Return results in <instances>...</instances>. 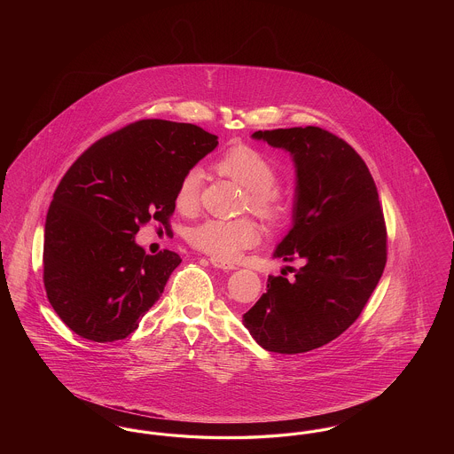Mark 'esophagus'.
<instances>
[{
    "instance_id": "1",
    "label": "esophagus",
    "mask_w": 454,
    "mask_h": 454,
    "mask_svg": "<svg viewBox=\"0 0 454 454\" xmlns=\"http://www.w3.org/2000/svg\"><path fill=\"white\" fill-rule=\"evenodd\" d=\"M211 263H213L215 267H217V269H223V270H233V269H237L235 263L226 262V260L215 259V257H211Z\"/></svg>"
}]
</instances>
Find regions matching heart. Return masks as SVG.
Returning <instances> with one entry per match:
<instances>
[{
    "instance_id": "b5f03b06",
    "label": "heart",
    "mask_w": 454,
    "mask_h": 454,
    "mask_svg": "<svg viewBox=\"0 0 454 454\" xmlns=\"http://www.w3.org/2000/svg\"><path fill=\"white\" fill-rule=\"evenodd\" d=\"M216 168L247 191L243 207L263 223L276 226L289 216L291 197L276 184L279 172L263 153L247 145H238L217 160ZM200 184L202 172L199 168H191L182 175L175 192V206L182 213H192L197 207ZM257 238V228L248 217H207L187 231V239L192 247L221 260L235 259L241 250L252 247Z\"/></svg>"
}]
</instances>
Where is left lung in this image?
<instances>
[{
  "mask_svg": "<svg viewBox=\"0 0 454 454\" xmlns=\"http://www.w3.org/2000/svg\"><path fill=\"white\" fill-rule=\"evenodd\" d=\"M296 163L293 228L274 252L296 263L269 276L267 293L243 324L259 346L301 354L325 346L354 324L381 279L388 235L374 180L346 141L315 126L257 130Z\"/></svg>",
  "mask_w": 454,
  "mask_h": 454,
  "instance_id": "obj_1",
  "label": "left lung"
}]
</instances>
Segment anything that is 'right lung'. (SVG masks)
<instances>
[{
    "instance_id": "obj_1",
    "label": "right lung",
    "mask_w": 454,
    "mask_h": 454,
    "mask_svg": "<svg viewBox=\"0 0 454 454\" xmlns=\"http://www.w3.org/2000/svg\"><path fill=\"white\" fill-rule=\"evenodd\" d=\"M217 146L184 122L136 121L95 141L61 178L45 217L43 286L76 335L115 342L160 300L182 259L136 245L148 221L170 226L182 175Z\"/></svg>"
}]
</instances>
